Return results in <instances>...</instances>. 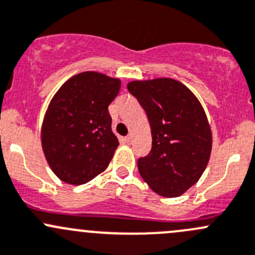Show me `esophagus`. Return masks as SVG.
I'll return each instance as SVG.
<instances>
[{
  "instance_id": "esophagus-1",
  "label": "esophagus",
  "mask_w": 255,
  "mask_h": 255,
  "mask_svg": "<svg viewBox=\"0 0 255 255\" xmlns=\"http://www.w3.org/2000/svg\"><path fill=\"white\" fill-rule=\"evenodd\" d=\"M132 140H133L132 135H127V136H126V138H125V141H126V143H127V144L132 143Z\"/></svg>"
}]
</instances>
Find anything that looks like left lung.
Listing matches in <instances>:
<instances>
[{"label":"left lung","instance_id":"obj_1","mask_svg":"<svg viewBox=\"0 0 255 255\" xmlns=\"http://www.w3.org/2000/svg\"><path fill=\"white\" fill-rule=\"evenodd\" d=\"M148 116L152 145L138 160L141 178L157 194L179 197L198 182L213 146L210 126L197 96L171 78L127 84Z\"/></svg>","mask_w":255,"mask_h":255}]
</instances>
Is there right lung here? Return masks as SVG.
<instances>
[{"label": "right lung", "mask_w": 255, "mask_h": 255, "mask_svg": "<svg viewBox=\"0 0 255 255\" xmlns=\"http://www.w3.org/2000/svg\"><path fill=\"white\" fill-rule=\"evenodd\" d=\"M121 80L99 72L69 78L51 99L41 126L46 161L61 181L79 186L106 170L119 146L109 105Z\"/></svg>", "instance_id": "right-lung-1"}]
</instances>
